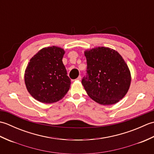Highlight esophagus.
Returning <instances> with one entry per match:
<instances>
[{"label":"esophagus","instance_id":"1","mask_svg":"<svg viewBox=\"0 0 154 154\" xmlns=\"http://www.w3.org/2000/svg\"><path fill=\"white\" fill-rule=\"evenodd\" d=\"M76 80H77V81H81V76H79V77H78L77 78Z\"/></svg>","mask_w":154,"mask_h":154}]
</instances>
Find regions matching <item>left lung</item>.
Listing matches in <instances>:
<instances>
[{
  "instance_id": "obj_1",
  "label": "left lung",
  "mask_w": 154,
  "mask_h": 154,
  "mask_svg": "<svg viewBox=\"0 0 154 154\" xmlns=\"http://www.w3.org/2000/svg\"><path fill=\"white\" fill-rule=\"evenodd\" d=\"M87 75L82 85L91 99L103 105L119 102L126 95L131 83L129 68L115 50L99 47L85 51Z\"/></svg>"
}]
</instances>
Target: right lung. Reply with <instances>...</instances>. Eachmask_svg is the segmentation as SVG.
<instances>
[{"instance_id":"add662e5","label":"right lung","mask_w":154,"mask_h":154,"mask_svg":"<svg viewBox=\"0 0 154 154\" xmlns=\"http://www.w3.org/2000/svg\"><path fill=\"white\" fill-rule=\"evenodd\" d=\"M65 51L56 46L44 48L31 58L24 74L26 89L43 103L60 100L68 92L71 79L62 61Z\"/></svg>"}]
</instances>
